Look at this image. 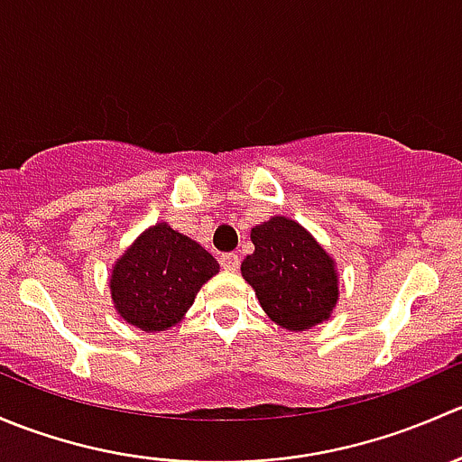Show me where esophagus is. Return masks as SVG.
<instances>
[{
	"label": "esophagus",
	"instance_id": "esophagus-1",
	"mask_svg": "<svg viewBox=\"0 0 462 462\" xmlns=\"http://www.w3.org/2000/svg\"><path fill=\"white\" fill-rule=\"evenodd\" d=\"M221 265H223V270H227V273H236V270H239V257H236V254H221Z\"/></svg>",
	"mask_w": 462,
	"mask_h": 462
}]
</instances>
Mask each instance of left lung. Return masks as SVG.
Returning a JSON list of instances; mask_svg holds the SVG:
<instances>
[{
  "instance_id": "left-lung-1",
  "label": "left lung",
  "mask_w": 462,
  "mask_h": 462,
  "mask_svg": "<svg viewBox=\"0 0 462 462\" xmlns=\"http://www.w3.org/2000/svg\"><path fill=\"white\" fill-rule=\"evenodd\" d=\"M254 253L241 263L261 309L282 328L301 333L328 321L339 300L335 259L301 223L270 217L250 230Z\"/></svg>"
}]
</instances>
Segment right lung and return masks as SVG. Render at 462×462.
Returning <instances> with one entry per match:
<instances>
[{"mask_svg": "<svg viewBox=\"0 0 462 462\" xmlns=\"http://www.w3.org/2000/svg\"><path fill=\"white\" fill-rule=\"evenodd\" d=\"M217 273V259L201 244L161 221L116 259L111 301L127 324L161 333L185 318L197 292Z\"/></svg>", "mask_w": 462, "mask_h": 462, "instance_id": "1", "label": "right lung"}]
</instances>
